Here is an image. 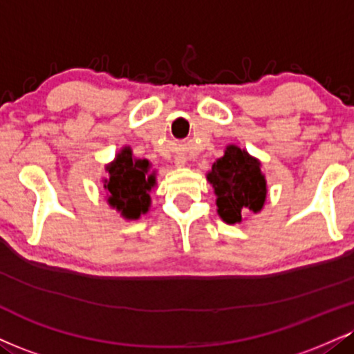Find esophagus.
I'll return each mask as SVG.
<instances>
[{
	"instance_id": "esophagus-1",
	"label": "esophagus",
	"mask_w": 354,
	"mask_h": 354,
	"mask_svg": "<svg viewBox=\"0 0 354 354\" xmlns=\"http://www.w3.org/2000/svg\"><path fill=\"white\" fill-rule=\"evenodd\" d=\"M174 165H176L178 168H181V166L186 165V160L183 158V156H176V158H174Z\"/></svg>"
}]
</instances>
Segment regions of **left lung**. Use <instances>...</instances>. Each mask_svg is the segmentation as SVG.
Returning <instances> with one entry per match:
<instances>
[{"instance_id":"8db88e82","label":"left lung","mask_w":354,"mask_h":354,"mask_svg":"<svg viewBox=\"0 0 354 354\" xmlns=\"http://www.w3.org/2000/svg\"><path fill=\"white\" fill-rule=\"evenodd\" d=\"M261 166V160L237 145H227L212 163L206 180L214 188L218 214L225 224H241L244 212L263 209L269 188Z\"/></svg>"}]
</instances>
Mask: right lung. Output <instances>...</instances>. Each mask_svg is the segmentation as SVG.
<instances>
[{"instance_id":"obj_1","label":"right lung","mask_w":354,"mask_h":354,"mask_svg":"<svg viewBox=\"0 0 354 354\" xmlns=\"http://www.w3.org/2000/svg\"><path fill=\"white\" fill-rule=\"evenodd\" d=\"M104 189L107 203L127 221H136L150 211V193L156 188V169L147 158H135L130 147L120 148L113 161L105 165Z\"/></svg>"}]
</instances>
